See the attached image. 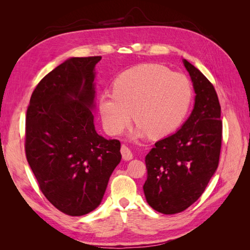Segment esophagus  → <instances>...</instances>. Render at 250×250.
<instances>
[{"label": "esophagus", "instance_id": "1", "mask_svg": "<svg viewBox=\"0 0 250 250\" xmlns=\"http://www.w3.org/2000/svg\"><path fill=\"white\" fill-rule=\"evenodd\" d=\"M121 153H122L123 160H125V161H130L133 158V155H132L130 148L128 147L127 145H125V144H123L122 147H121Z\"/></svg>", "mask_w": 250, "mask_h": 250}]
</instances>
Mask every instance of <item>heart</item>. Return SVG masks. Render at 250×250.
Wrapping results in <instances>:
<instances>
[{
  "label": "heart",
  "mask_w": 250,
  "mask_h": 250,
  "mask_svg": "<svg viewBox=\"0 0 250 250\" xmlns=\"http://www.w3.org/2000/svg\"><path fill=\"white\" fill-rule=\"evenodd\" d=\"M192 84L184 74L150 63L123 72L113 83V93H103L99 110L104 128L119 134L133 119L137 135L160 138L183 122L192 102Z\"/></svg>",
  "instance_id": "b5f03b06"
}]
</instances>
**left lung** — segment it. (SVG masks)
I'll return each instance as SVG.
<instances>
[{
  "label": "left lung",
  "instance_id": "left-lung-1",
  "mask_svg": "<svg viewBox=\"0 0 250 250\" xmlns=\"http://www.w3.org/2000/svg\"><path fill=\"white\" fill-rule=\"evenodd\" d=\"M195 90L191 116L179 130L154 144L146 155L144 194L158 213L187 209L206 190L218 168L222 143L221 106L214 85L184 59Z\"/></svg>",
  "mask_w": 250,
  "mask_h": 250
}]
</instances>
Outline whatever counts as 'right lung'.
Returning <instances> with one entry per match:
<instances>
[{"mask_svg": "<svg viewBox=\"0 0 250 250\" xmlns=\"http://www.w3.org/2000/svg\"><path fill=\"white\" fill-rule=\"evenodd\" d=\"M101 56L72 57L33 90L26 115V157L41 191L69 216L94 210L121 162V143L98 134L92 109Z\"/></svg>", "mask_w": 250, "mask_h": 250, "instance_id": "1", "label": "right lung"}]
</instances>
